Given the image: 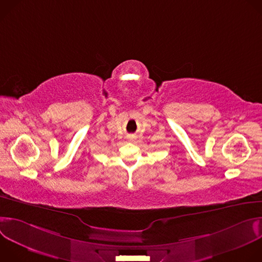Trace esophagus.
<instances>
[{
	"instance_id": "obj_1",
	"label": "esophagus",
	"mask_w": 262,
	"mask_h": 262,
	"mask_svg": "<svg viewBox=\"0 0 262 262\" xmlns=\"http://www.w3.org/2000/svg\"><path fill=\"white\" fill-rule=\"evenodd\" d=\"M134 139V136L132 135V136H129V140H133Z\"/></svg>"
}]
</instances>
